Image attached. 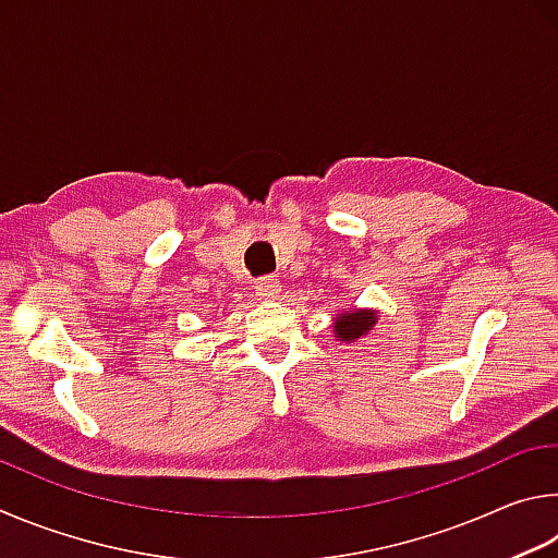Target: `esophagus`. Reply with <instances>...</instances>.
Returning <instances> with one entry per match:
<instances>
[{"label":"esophagus","mask_w":558,"mask_h":558,"mask_svg":"<svg viewBox=\"0 0 558 558\" xmlns=\"http://www.w3.org/2000/svg\"><path fill=\"white\" fill-rule=\"evenodd\" d=\"M254 291H257L259 299H277L281 291V284H279V279H274V277H262L257 281V287H254Z\"/></svg>","instance_id":"1"}]
</instances>
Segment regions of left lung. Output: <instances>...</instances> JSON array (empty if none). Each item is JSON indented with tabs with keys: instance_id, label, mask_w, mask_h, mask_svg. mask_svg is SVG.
Wrapping results in <instances>:
<instances>
[{
	"instance_id": "8db88e82",
	"label": "left lung",
	"mask_w": 558,
	"mask_h": 558,
	"mask_svg": "<svg viewBox=\"0 0 558 558\" xmlns=\"http://www.w3.org/2000/svg\"><path fill=\"white\" fill-rule=\"evenodd\" d=\"M377 316L373 311H360V314H340L336 320V338L345 340V343H353L355 338L365 336L369 328L375 326Z\"/></svg>"
}]
</instances>
